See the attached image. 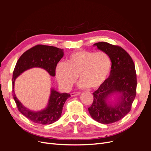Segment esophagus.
<instances>
[{
    "instance_id": "34e87169",
    "label": "esophagus",
    "mask_w": 151,
    "mask_h": 151,
    "mask_svg": "<svg viewBox=\"0 0 151 151\" xmlns=\"http://www.w3.org/2000/svg\"><path fill=\"white\" fill-rule=\"evenodd\" d=\"M79 94H80L79 92H72L70 93V95H71V96H76L79 95Z\"/></svg>"
}]
</instances>
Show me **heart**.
I'll return each mask as SVG.
<instances>
[{
    "instance_id": "heart-1",
    "label": "heart",
    "mask_w": 151,
    "mask_h": 151,
    "mask_svg": "<svg viewBox=\"0 0 151 151\" xmlns=\"http://www.w3.org/2000/svg\"><path fill=\"white\" fill-rule=\"evenodd\" d=\"M111 68L109 56L104 52L77 50L72 53L66 63L56 67L55 75L59 84L69 90L79 76L82 88L97 89L106 81Z\"/></svg>"
}]
</instances>
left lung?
Masks as SVG:
<instances>
[{"instance_id":"left-lung-1","label":"left lung","mask_w":151,"mask_h":151,"mask_svg":"<svg viewBox=\"0 0 151 151\" xmlns=\"http://www.w3.org/2000/svg\"><path fill=\"white\" fill-rule=\"evenodd\" d=\"M110 57V74L104 83L93 93L94 100L88 108L94 120L103 124L120 120L129 113L136 96L137 75L133 60L122 47L107 42L94 43ZM121 95L119 102L109 105L107 100L112 94Z\"/></svg>"}]
</instances>
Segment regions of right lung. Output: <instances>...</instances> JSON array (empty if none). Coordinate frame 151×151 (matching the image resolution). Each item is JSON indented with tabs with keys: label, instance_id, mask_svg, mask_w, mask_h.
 <instances>
[{
	"label": "right lung",
	"instance_id": "add662e5",
	"mask_svg": "<svg viewBox=\"0 0 151 151\" xmlns=\"http://www.w3.org/2000/svg\"><path fill=\"white\" fill-rule=\"evenodd\" d=\"M63 56V49L38 45L26 51L17 62L12 75V96L18 110L32 122L47 125L57 121L61 116L63 104L70 94L60 93L52 89L47 107L42 111H32L24 107L16 98L14 91L15 80L21 73L33 67L43 68L50 76H55L57 63Z\"/></svg>",
	"mask_w": 151,
	"mask_h": 151
}]
</instances>
